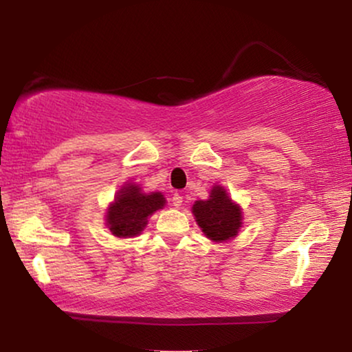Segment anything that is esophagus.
Returning <instances> with one entry per match:
<instances>
[{
  "label": "esophagus",
  "instance_id": "34e87169",
  "mask_svg": "<svg viewBox=\"0 0 352 352\" xmlns=\"http://www.w3.org/2000/svg\"><path fill=\"white\" fill-rule=\"evenodd\" d=\"M171 201H173V206H176V208H179V206L182 205V195L181 194H176L171 197Z\"/></svg>",
  "mask_w": 352,
  "mask_h": 352
}]
</instances>
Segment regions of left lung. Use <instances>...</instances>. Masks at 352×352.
<instances>
[{"label":"left lung","instance_id":"1","mask_svg":"<svg viewBox=\"0 0 352 352\" xmlns=\"http://www.w3.org/2000/svg\"><path fill=\"white\" fill-rule=\"evenodd\" d=\"M197 224L206 237L223 242L237 235L242 228V211L221 186H214L208 200H199L192 206Z\"/></svg>","mask_w":352,"mask_h":352}]
</instances>
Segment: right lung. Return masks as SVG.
<instances>
[{
	"label": "right lung",
	"mask_w": 352,
	"mask_h": 352,
	"mask_svg": "<svg viewBox=\"0 0 352 352\" xmlns=\"http://www.w3.org/2000/svg\"><path fill=\"white\" fill-rule=\"evenodd\" d=\"M165 205L160 192L142 194L139 186L128 184L118 192L107 211V226L115 237H134L146 228L147 218Z\"/></svg>",
	"instance_id": "1"
}]
</instances>
